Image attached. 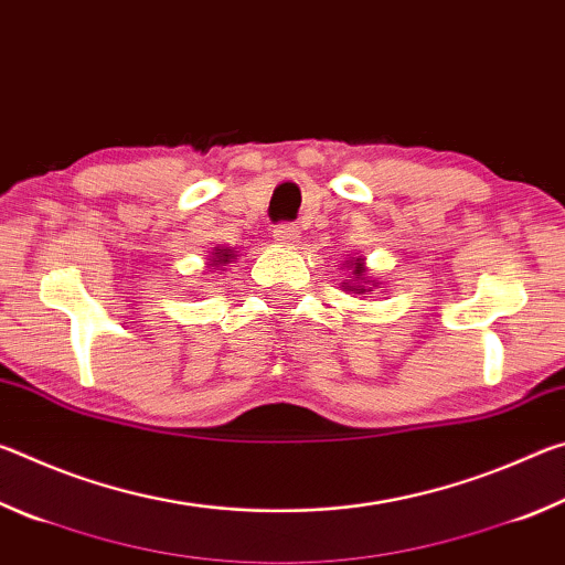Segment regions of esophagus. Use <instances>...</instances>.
<instances>
[{"instance_id": "1", "label": "esophagus", "mask_w": 565, "mask_h": 565, "mask_svg": "<svg viewBox=\"0 0 565 565\" xmlns=\"http://www.w3.org/2000/svg\"><path fill=\"white\" fill-rule=\"evenodd\" d=\"M299 236H301V232H299V226H296V224L274 226V242L281 244V246H296V244H299Z\"/></svg>"}]
</instances>
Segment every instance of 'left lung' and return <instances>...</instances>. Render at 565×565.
Instances as JSON below:
<instances>
[{"label": "left lung", "mask_w": 565, "mask_h": 565, "mask_svg": "<svg viewBox=\"0 0 565 565\" xmlns=\"http://www.w3.org/2000/svg\"><path fill=\"white\" fill-rule=\"evenodd\" d=\"M347 269L351 271V276L343 279V291L347 294H371L374 289H381V281H376L374 276H369L366 269V262L361 259V256H349L347 262Z\"/></svg>", "instance_id": "1"}]
</instances>
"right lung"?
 <instances>
[{
  "mask_svg": "<svg viewBox=\"0 0 565 565\" xmlns=\"http://www.w3.org/2000/svg\"><path fill=\"white\" fill-rule=\"evenodd\" d=\"M234 259H236V254L232 246H214L212 259H209V269H214L218 274V271H224V266L232 264Z\"/></svg>",
  "mask_w": 565,
  "mask_h": 565,
  "instance_id": "right-lung-1",
  "label": "right lung"
}]
</instances>
